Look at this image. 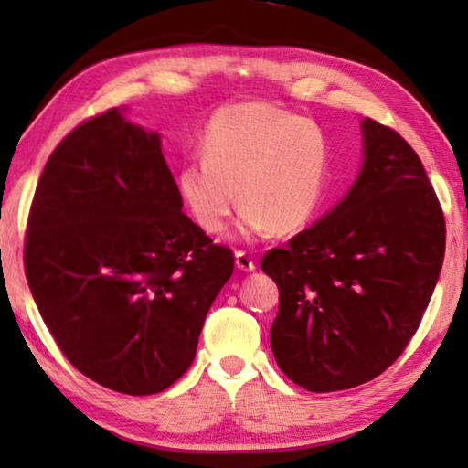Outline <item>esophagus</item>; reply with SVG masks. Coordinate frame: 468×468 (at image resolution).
I'll return each mask as SVG.
<instances>
[{
  "mask_svg": "<svg viewBox=\"0 0 468 468\" xmlns=\"http://www.w3.org/2000/svg\"><path fill=\"white\" fill-rule=\"evenodd\" d=\"M235 266L239 268L243 272H251L253 268H256V262H253V258L250 256L248 251H235Z\"/></svg>",
  "mask_w": 468,
  "mask_h": 468,
  "instance_id": "esophagus-1",
  "label": "esophagus"
}]
</instances>
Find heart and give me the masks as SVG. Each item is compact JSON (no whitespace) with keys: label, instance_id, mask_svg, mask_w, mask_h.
Listing matches in <instances>:
<instances>
[{"label":"heart","instance_id":"1","mask_svg":"<svg viewBox=\"0 0 468 468\" xmlns=\"http://www.w3.org/2000/svg\"><path fill=\"white\" fill-rule=\"evenodd\" d=\"M200 153L179 167L177 189L206 233L223 231L237 202L243 235L297 233L320 208L330 140L312 120L266 101L235 102L206 123Z\"/></svg>","mask_w":468,"mask_h":468}]
</instances>
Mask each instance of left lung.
Returning <instances> with one entry per match:
<instances>
[{
  "instance_id": "1",
  "label": "left lung",
  "mask_w": 468,
  "mask_h": 468,
  "mask_svg": "<svg viewBox=\"0 0 468 468\" xmlns=\"http://www.w3.org/2000/svg\"><path fill=\"white\" fill-rule=\"evenodd\" d=\"M366 163L328 217L264 253L279 287L274 359L310 392L366 384L400 357L421 324L446 251V220L421 158L366 117Z\"/></svg>"
}]
</instances>
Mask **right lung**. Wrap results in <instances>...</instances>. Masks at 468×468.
<instances>
[{
	"instance_id": "right-lung-1",
	"label": "right lung",
	"mask_w": 468,
	"mask_h": 468,
	"mask_svg": "<svg viewBox=\"0 0 468 468\" xmlns=\"http://www.w3.org/2000/svg\"><path fill=\"white\" fill-rule=\"evenodd\" d=\"M154 132L117 109L63 138L28 212L25 272L72 366L109 390L148 396L186 374L235 258L181 212Z\"/></svg>"
}]
</instances>
